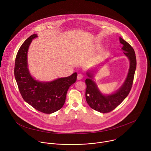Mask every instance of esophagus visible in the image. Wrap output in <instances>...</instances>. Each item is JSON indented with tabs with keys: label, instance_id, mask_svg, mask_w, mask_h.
I'll use <instances>...</instances> for the list:
<instances>
[{
	"label": "esophagus",
	"instance_id": "1",
	"mask_svg": "<svg viewBox=\"0 0 151 151\" xmlns=\"http://www.w3.org/2000/svg\"><path fill=\"white\" fill-rule=\"evenodd\" d=\"M82 78H83L82 75L81 74V73H79V74L78 75V76H77V79H78V80H81Z\"/></svg>",
	"mask_w": 151,
	"mask_h": 151
}]
</instances>
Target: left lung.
I'll list each match as a JSON object with an SVG mask.
<instances>
[{"label": "left lung", "instance_id": "left-lung-1", "mask_svg": "<svg viewBox=\"0 0 151 151\" xmlns=\"http://www.w3.org/2000/svg\"><path fill=\"white\" fill-rule=\"evenodd\" d=\"M119 42L123 45L122 50L125 51L124 54L130 60V65L124 83L117 91L110 95L102 94L96 83L92 79V74L90 72L87 73V76L90 78L85 80L87 85L85 91L86 100L92 109L101 113H108L115 109L127 97L132 87L136 68L135 52L133 47L121 37H119Z\"/></svg>", "mask_w": 151, "mask_h": 151}]
</instances>
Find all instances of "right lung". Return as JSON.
<instances>
[{
	"label": "right lung",
	"instance_id": "add662e5",
	"mask_svg": "<svg viewBox=\"0 0 151 151\" xmlns=\"http://www.w3.org/2000/svg\"><path fill=\"white\" fill-rule=\"evenodd\" d=\"M36 37V34L31 35L19 48L15 58L14 75L24 101L38 111L50 114L63 106L69 88L76 81L77 73L47 82L34 79L27 68V51L32 39Z\"/></svg>",
	"mask_w": 151,
	"mask_h": 151
}]
</instances>
